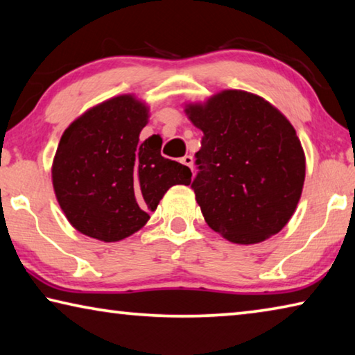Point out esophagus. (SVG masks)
Instances as JSON below:
<instances>
[{
	"label": "esophagus",
	"mask_w": 355,
	"mask_h": 355,
	"mask_svg": "<svg viewBox=\"0 0 355 355\" xmlns=\"http://www.w3.org/2000/svg\"><path fill=\"white\" fill-rule=\"evenodd\" d=\"M182 163H183L184 166L191 167V169H192V164H194V158H192L191 155H186V156H183V158H182Z\"/></svg>",
	"instance_id": "esophagus-1"
}]
</instances>
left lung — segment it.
I'll list each match as a JSON object with an SVG mask.
<instances>
[{
	"mask_svg": "<svg viewBox=\"0 0 355 355\" xmlns=\"http://www.w3.org/2000/svg\"><path fill=\"white\" fill-rule=\"evenodd\" d=\"M186 114L203 131L191 183L207 224L236 244L279 233L302 194L304 148L284 114L244 91H222Z\"/></svg>",
	"mask_w": 355,
	"mask_h": 355,
	"instance_id": "8db88e82",
	"label": "left lung"
}]
</instances>
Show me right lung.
I'll use <instances>...</instances> for the list:
<instances>
[{
    "instance_id": "1",
    "label": "right lung",
    "mask_w": 355,
    "mask_h": 355,
    "mask_svg": "<svg viewBox=\"0 0 355 355\" xmlns=\"http://www.w3.org/2000/svg\"><path fill=\"white\" fill-rule=\"evenodd\" d=\"M148 106L119 95L69 125L53 159L59 207L83 235L116 243L147 224L167 189L191 183V169L161 156L159 136L139 142Z\"/></svg>"
}]
</instances>
